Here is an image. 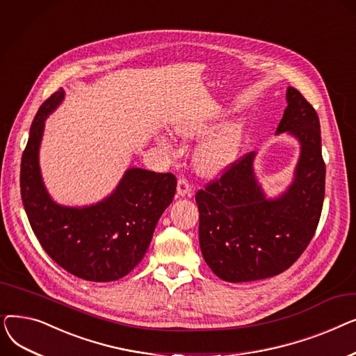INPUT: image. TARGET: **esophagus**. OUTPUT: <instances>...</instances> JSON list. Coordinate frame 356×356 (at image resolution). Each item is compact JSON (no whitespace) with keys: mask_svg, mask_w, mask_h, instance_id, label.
I'll use <instances>...</instances> for the list:
<instances>
[{"mask_svg":"<svg viewBox=\"0 0 356 356\" xmlns=\"http://www.w3.org/2000/svg\"><path fill=\"white\" fill-rule=\"evenodd\" d=\"M177 195L179 196H188V197H191L192 196V184L189 183V180L188 179H184V177H180L179 180H177Z\"/></svg>","mask_w":356,"mask_h":356,"instance_id":"obj_1","label":"esophagus"}]
</instances>
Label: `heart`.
Masks as SVG:
<instances>
[{
    "label": "heart",
    "instance_id": "b5f03b06",
    "mask_svg": "<svg viewBox=\"0 0 356 356\" xmlns=\"http://www.w3.org/2000/svg\"><path fill=\"white\" fill-rule=\"evenodd\" d=\"M204 125L195 121H179L175 131L180 136H195L202 133ZM242 143V128L239 124H227L204 137L195 149L196 170L204 176H213L229 167L239 154Z\"/></svg>",
    "mask_w": 356,
    "mask_h": 356
}]
</instances>
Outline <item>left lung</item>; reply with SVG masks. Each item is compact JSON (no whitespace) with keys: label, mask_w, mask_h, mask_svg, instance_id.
Instances as JSON below:
<instances>
[{"label":"left lung","mask_w":356,"mask_h":356,"mask_svg":"<svg viewBox=\"0 0 356 356\" xmlns=\"http://www.w3.org/2000/svg\"><path fill=\"white\" fill-rule=\"evenodd\" d=\"M300 143L293 183L268 199L254 175L255 153L232 163L225 173L197 191L199 244L211 270L229 283L282 274L303 254L319 223L326 165L321 122L300 92L289 86L287 108L275 134Z\"/></svg>","instance_id":"1"}]
</instances>
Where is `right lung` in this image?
Segmentation results:
<instances>
[{
    "mask_svg": "<svg viewBox=\"0 0 356 356\" xmlns=\"http://www.w3.org/2000/svg\"><path fill=\"white\" fill-rule=\"evenodd\" d=\"M63 98V89L54 92L33 120L22 157L23 204L34 235L56 264L86 282H115L143 259L177 180L172 173L128 168L112 195L95 204L56 203L43 184L39 148L44 121Z\"/></svg>",
    "mask_w": 356,
    "mask_h": 356,
    "instance_id": "obj_1",
    "label": "right lung"
}]
</instances>
